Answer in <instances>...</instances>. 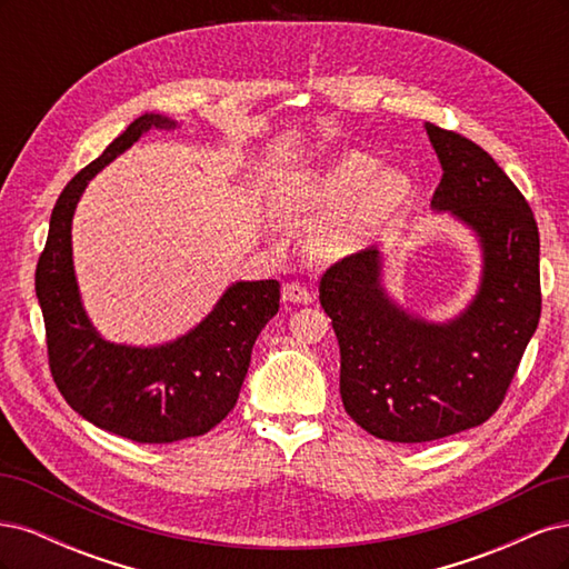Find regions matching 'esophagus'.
<instances>
[{
	"label": "esophagus",
	"mask_w": 569,
	"mask_h": 569,
	"mask_svg": "<svg viewBox=\"0 0 569 569\" xmlns=\"http://www.w3.org/2000/svg\"><path fill=\"white\" fill-rule=\"evenodd\" d=\"M282 299L289 303H311L313 295H311V289H306L299 282H287L282 287Z\"/></svg>",
	"instance_id": "1"
}]
</instances>
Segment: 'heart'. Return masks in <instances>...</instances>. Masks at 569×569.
Segmentation results:
<instances>
[{"label":"heart","instance_id":"heart-1","mask_svg":"<svg viewBox=\"0 0 569 569\" xmlns=\"http://www.w3.org/2000/svg\"><path fill=\"white\" fill-rule=\"evenodd\" d=\"M410 182L396 170H382L360 151L343 153L313 173L291 180L284 213L297 218H332L311 237V251L322 261H339L363 249L372 232L401 209Z\"/></svg>","mask_w":569,"mask_h":569}]
</instances>
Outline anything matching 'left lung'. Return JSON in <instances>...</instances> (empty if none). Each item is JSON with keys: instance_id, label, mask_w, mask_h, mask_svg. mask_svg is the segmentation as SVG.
Here are the masks:
<instances>
[{"instance_id": "left-lung-1", "label": "left lung", "mask_w": 569, "mask_h": 569, "mask_svg": "<svg viewBox=\"0 0 569 569\" xmlns=\"http://www.w3.org/2000/svg\"><path fill=\"white\" fill-rule=\"evenodd\" d=\"M425 128L443 170L432 209L470 226L485 251L468 311L446 325L401 311L380 284L377 249L341 258L320 280V306L341 353V403L366 432L401 443L487 422L541 316L539 228L527 199L468 137Z\"/></svg>"}]
</instances>
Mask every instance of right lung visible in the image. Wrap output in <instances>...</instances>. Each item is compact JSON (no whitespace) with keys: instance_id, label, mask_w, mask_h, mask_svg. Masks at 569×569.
I'll return each mask as SVG.
<instances>
[{"instance_id":"add662e5","label":"right lung","mask_w":569,"mask_h":569,"mask_svg":"<svg viewBox=\"0 0 569 569\" xmlns=\"http://www.w3.org/2000/svg\"><path fill=\"white\" fill-rule=\"evenodd\" d=\"M173 120L144 113L63 187L36 270L51 377L78 416L137 443H173L211 432L234 408L251 349L280 308V282H237L192 332L173 343L134 349L109 343L82 311L71 220L88 182L149 128Z\"/></svg>"}]
</instances>
